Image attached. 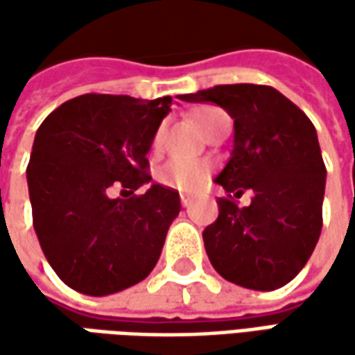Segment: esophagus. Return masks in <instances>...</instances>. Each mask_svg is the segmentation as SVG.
<instances>
[{
  "label": "esophagus",
  "instance_id": "obj_1",
  "mask_svg": "<svg viewBox=\"0 0 355 355\" xmlns=\"http://www.w3.org/2000/svg\"><path fill=\"white\" fill-rule=\"evenodd\" d=\"M180 201H182V205H184V207H189L193 199H191V196H187V193H182V196H180Z\"/></svg>",
  "mask_w": 355,
  "mask_h": 355
}]
</instances>
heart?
Returning <instances> with one entry per match:
<instances>
[{"label": "heart", "mask_w": 355, "mask_h": 355, "mask_svg": "<svg viewBox=\"0 0 355 355\" xmlns=\"http://www.w3.org/2000/svg\"><path fill=\"white\" fill-rule=\"evenodd\" d=\"M221 114V110L217 108H201L196 112V124L201 132L209 126L213 118ZM162 146V128L157 130L152 138V148L157 150ZM211 166L205 159H170L166 162L159 170H157V182L171 189H180V191H196L198 187L205 184V180L209 178Z\"/></svg>", "instance_id": "b5f03b06"}]
</instances>
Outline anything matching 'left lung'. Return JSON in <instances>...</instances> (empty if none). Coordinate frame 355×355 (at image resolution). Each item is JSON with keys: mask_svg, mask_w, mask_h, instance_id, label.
<instances>
[{"mask_svg": "<svg viewBox=\"0 0 355 355\" xmlns=\"http://www.w3.org/2000/svg\"><path fill=\"white\" fill-rule=\"evenodd\" d=\"M185 103H215L235 120L233 152L217 184L219 217L203 231L213 268L229 282L275 291L302 270L322 231L326 166L310 118L265 85H217ZM253 191L239 208L232 196Z\"/></svg>", "mask_w": 355, "mask_h": 355, "instance_id": "left-lung-1", "label": "left lung"}]
</instances>
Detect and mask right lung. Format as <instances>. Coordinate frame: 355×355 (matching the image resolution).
Here are the masks:
<instances>
[{"label": "right lung", "instance_id": "right-lung-1", "mask_svg": "<svg viewBox=\"0 0 355 355\" xmlns=\"http://www.w3.org/2000/svg\"><path fill=\"white\" fill-rule=\"evenodd\" d=\"M170 106L171 96L83 94L37 130L27 166L35 233L49 265L76 293H120L156 266L182 209L180 193L154 184L124 200L110 189L134 193L152 180L146 154Z\"/></svg>", "mask_w": 355, "mask_h": 355}]
</instances>
